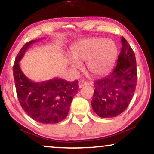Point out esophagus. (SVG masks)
I'll return each mask as SVG.
<instances>
[{"instance_id":"34e87169","label":"esophagus","mask_w":154,"mask_h":154,"mask_svg":"<svg viewBox=\"0 0 154 154\" xmlns=\"http://www.w3.org/2000/svg\"><path fill=\"white\" fill-rule=\"evenodd\" d=\"M88 83L86 81H80L79 82V88H83L84 85H88Z\"/></svg>"}]
</instances>
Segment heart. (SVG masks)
Returning a JSON list of instances; mask_svg holds the SVG:
<instances>
[{
	"label": "heart",
	"instance_id": "heart-1",
	"mask_svg": "<svg viewBox=\"0 0 154 154\" xmlns=\"http://www.w3.org/2000/svg\"><path fill=\"white\" fill-rule=\"evenodd\" d=\"M69 64L73 69L85 62L88 72L94 76L106 75L114 66L118 54L116 44L111 39L92 38L75 43L70 48Z\"/></svg>",
	"mask_w": 154,
	"mask_h": 154
}]
</instances>
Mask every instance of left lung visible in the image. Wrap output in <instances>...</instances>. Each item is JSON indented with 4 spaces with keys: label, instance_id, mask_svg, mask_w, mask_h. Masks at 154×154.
I'll return each mask as SVG.
<instances>
[{
    "label": "left lung",
    "instance_id": "1",
    "mask_svg": "<svg viewBox=\"0 0 154 154\" xmlns=\"http://www.w3.org/2000/svg\"><path fill=\"white\" fill-rule=\"evenodd\" d=\"M122 48L116 67L110 75L94 82L92 107L100 117H116L127 109L135 91L137 65L134 52L121 38Z\"/></svg>",
    "mask_w": 154,
    "mask_h": 154
}]
</instances>
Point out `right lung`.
<instances>
[{
    "mask_svg": "<svg viewBox=\"0 0 154 154\" xmlns=\"http://www.w3.org/2000/svg\"><path fill=\"white\" fill-rule=\"evenodd\" d=\"M39 40L26 43L17 56L13 66L16 91L22 109L31 119L41 123H57L68 115L73 97L79 90V82L54 78L37 83L24 74L20 60L29 48Z\"/></svg>",
    "mask_w": 154,
    "mask_h": 154,
    "instance_id": "right-lung-1",
    "label": "right lung"
}]
</instances>
